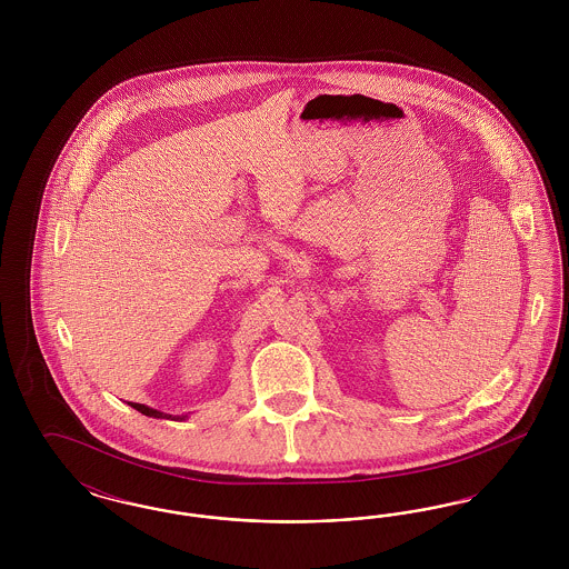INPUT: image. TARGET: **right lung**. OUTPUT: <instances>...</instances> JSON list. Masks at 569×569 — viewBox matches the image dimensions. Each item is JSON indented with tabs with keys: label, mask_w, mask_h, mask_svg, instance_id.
I'll use <instances>...</instances> for the list:
<instances>
[{
	"label": "right lung",
	"mask_w": 569,
	"mask_h": 569,
	"mask_svg": "<svg viewBox=\"0 0 569 569\" xmlns=\"http://www.w3.org/2000/svg\"><path fill=\"white\" fill-rule=\"evenodd\" d=\"M130 406L134 407L136 411H140V413H144V416H149V418H170V420H186V416H170V413H163V411H158V409L140 406V403H130Z\"/></svg>",
	"instance_id": "right-lung-1"
}]
</instances>
